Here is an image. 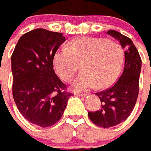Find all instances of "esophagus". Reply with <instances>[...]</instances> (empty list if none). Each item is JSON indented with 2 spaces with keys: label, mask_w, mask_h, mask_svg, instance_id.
Masks as SVG:
<instances>
[{
  "label": "esophagus",
  "mask_w": 151,
  "mask_h": 151,
  "mask_svg": "<svg viewBox=\"0 0 151 151\" xmlns=\"http://www.w3.org/2000/svg\"><path fill=\"white\" fill-rule=\"evenodd\" d=\"M77 96H81V97H86V96H87V94H83V93H76Z\"/></svg>",
  "instance_id": "1"
}]
</instances>
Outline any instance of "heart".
I'll use <instances>...</instances> for the list:
<instances>
[{
	"label": "heart",
	"instance_id": "1",
	"mask_svg": "<svg viewBox=\"0 0 151 151\" xmlns=\"http://www.w3.org/2000/svg\"><path fill=\"white\" fill-rule=\"evenodd\" d=\"M124 50L119 42L104 37H83L58 49L53 56L54 68L65 82H69L82 63V73L73 82L76 91L110 86L119 74Z\"/></svg>",
	"mask_w": 151,
	"mask_h": 151
}]
</instances>
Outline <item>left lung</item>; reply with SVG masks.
I'll list each match as a JSON object with an SVG mask.
<instances>
[{
  "instance_id": "8db88e82",
  "label": "left lung",
  "mask_w": 151,
  "mask_h": 151,
  "mask_svg": "<svg viewBox=\"0 0 151 151\" xmlns=\"http://www.w3.org/2000/svg\"><path fill=\"white\" fill-rule=\"evenodd\" d=\"M107 33L119 40L125 49V64L119 80L111 87L96 93L101 100L100 109L88 112L91 121L104 128L119 124L132 112L137 100L142 68V59L132 40L114 30H109Z\"/></svg>"
}]
</instances>
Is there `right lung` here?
Here are the masks:
<instances>
[{
  "instance_id": "right-lung-1",
  "label": "right lung",
  "mask_w": 151,
  "mask_h": 151,
  "mask_svg": "<svg viewBox=\"0 0 151 151\" xmlns=\"http://www.w3.org/2000/svg\"><path fill=\"white\" fill-rule=\"evenodd\" d=\"M65 41L60 32L37 28L21 37L11 55L17 108L28 122L42 127L60 119L73 95L53 68L54 55Z\"/></svg>"
}]
</instances>
